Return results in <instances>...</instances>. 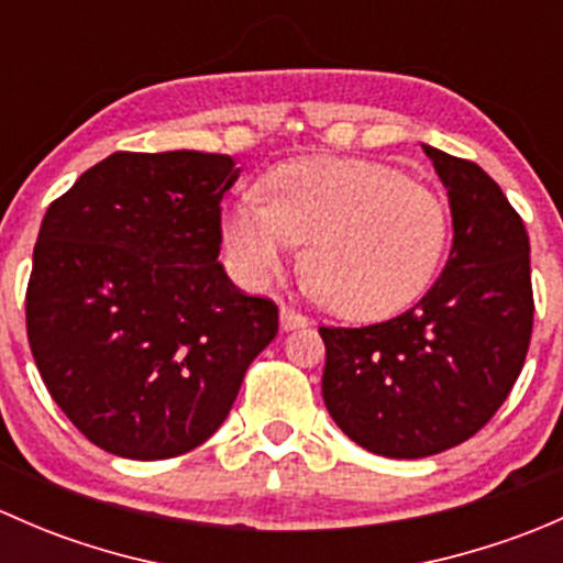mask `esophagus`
<instances>
[{
	"label": "esophagus",
	"instance_id": "esophagus-1",
	"mask_svg": "<svg viewBox=\"0 0 563 563\" xmlns=\"http://www.w3.org/2000/svg\"><path fill=\"white\" fill-rule=\"evenodd\" d=\"M308 327V318L291 308H280V329L283 332H294V329Z\"/></svg>",
	"mask_w": 563,
	"mask_h": 563
}]
</instances>
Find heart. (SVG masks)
Returning <instances> with one entry per match:
<instances>
[{
	"label": "heart",
	"instance_id": "obj_1",
	"mask_svg": "<svg viewBox=\"0 0 563 563\" xmlns=\"http://www.w3.org/2000/svg\"><path fill=\"white\" fill-rule=\"evenodd\" d=\"M264 196L240 198L220 220L236 280L264 286L308 242L310 291L345 318L373 321L417 302L450 242L446 203L387 163L299 157L264 176Z\"/></svg>",
	"mask_w": 563,
	"mask_h": 563
}]
</instances>
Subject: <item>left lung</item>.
Returning <instances> with one entry per match:
<instances>
[{"label":"left lung","mask_w":563,"mask_h":563,"mask_svg":"<svg viewBox=\"0 0 563 563\" xmlns=\"http://www.w3.org/2000/svg\"><path fill=\"white\" fill-rule=\"evenodd\" d=\"M422 150L450 198L444 272L391 321L321 327L329 417L367 452L400 460L439 455L490 422L523 371L533 323L520 214L476 163Z\"/></svg>","instance_id":"obj_1"}]
</instances>
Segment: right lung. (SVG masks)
Instances as JSON below:
<instances>
[{
    "label": "right lung",
    "mask_w": 563,
    "mask_h": 563,
    "mask_svg": "<svg viewBox=\"0 0 563 563\" xmlns=\"http://www.w3.org/2000/svg\"><path fill=\"white\" fill-rule=\"evenodd\" d=\"M234 157L113 152L40 225L26 334L65 417L111 455H185L223 424L277 308L220 255Z\"/></svg>",
    "instance_id": "add662e5"
}]
</instances>
